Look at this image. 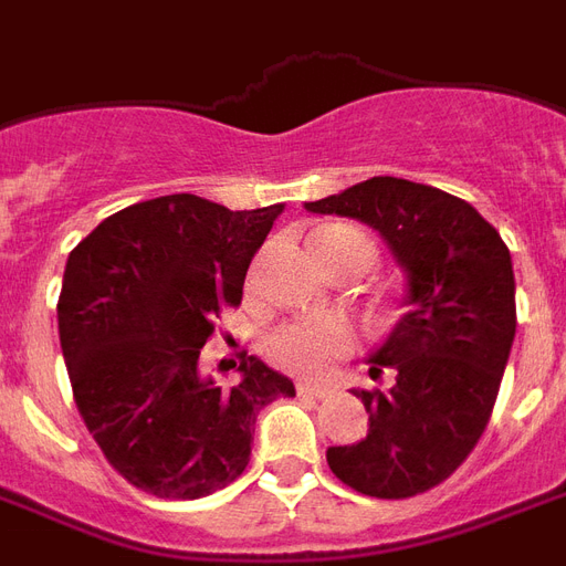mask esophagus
Here are the masks:
<instances>
[{
  "label": "esophagus",
  "instance_id": "esophagus-1",
  "mask_svg": "<svg viewBox=\"0 0 566 566\" xmlns=\"http://www.w3.org/2000/svg\"><path fill=\"white\" fill-rule=\"evenodd\" d=\"M296 392H300L303 399H324L329 389L317 387V384H296Z\"/></svg>",
  "mask_w": 566,
  "mask_h": 566
}]
</instances>
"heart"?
<instances>
[{
	"label": "heart",
	"mask_w": 566,
	"mask_h": 566,
	"mask_svg": "<svg viewBox=\"0 0 566 566\" xmlns=\"http://www.w3.org/2000/svg\"><path fill=\"white\" fill-rule=\"evenodd\" d=\"M315 251H338L366 263L368 270L378 261L375 242L354 228H324L315 233ZM354 347V333L342 321L315 317V321H294L279 326L266 338V357L272 366L284 368L303 378H324L333 371L338 359H345Z\"/></svg>",
	"instance_id": "obj_1"
}]
</instances>
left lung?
I'll list each match as a JSON object with an SVG mask.
<instances>
[{"mask_svg": "<svg viewBox=\"0 0 566 566\" xmlns=\"http://www.w3.org/2000/svg\"><path fill=\"white\" fill-rule=\"evenodd\" d=\"M305 209L366 221L408 270V315L368 359L392 387L359 389L366 441L329 447V471L363 495L429 492L483 438L516 336L510 249L462 198L411 179L371 177Z\"/></svg>", "mask_w": 566, "mask_h": 566, "instance_id": "left-lung-1", "label": "left lung"}]
</instances>
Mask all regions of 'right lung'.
<instances>
[{"label":"right lung","instance_id":"right-lung-1","mask_svg":"<svg viewBox=\"0 0 566 566\" xmlns=\"http://www.w3.org/2000/svg\"><path fill=\"white\" fill-rule=\"evenodd\" d=\"M279 212L165 195L113 212L69 254L56 312L71 392L113 471L149 495L195 501L233 483L258 411L294 396L245 350L233 387L200 371Z\"/></svg>","mask_w":566,"mask_h":566}]
</instances>
